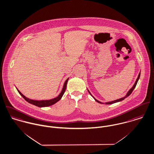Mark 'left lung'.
I'll use <instances>...</instances> for the list:
<instances>
[{
  "mask_svg": "<svg viewBox=\"0 0 154 154\" xmlns=\"http://www.w3.org/2000/svg\"><path fill=\"white\" fill-rule=\"evenodd\" d=\"M140 73H139V75H138V78H137V80H136V81H135V84H134V85H133V86L128 91V92H127V94H126V95H125V96H124L123 98H120V99H116V100H112V101H110V102H105V104L106 105H109V104H112V103H116V102H120V101H122V100H123L124 99H125V98H127L128 96H129L131 94V93L132 92V91H134V89H135V86H136V85H137V84L138 83V80H139V79H140ZM88 91L89 92V94L93 97V98L98 103H102V104H103V103H102V102H100V101H99L98 100H97V99H95V98H94L93 96H92V95L91 94V93L89 92V91L88 89Z\"/></svg>",
  "mask_w": 154,
  "mask_h": 154,
  "instance_id": "1",
  "label": "left lung"
}]
</instances>
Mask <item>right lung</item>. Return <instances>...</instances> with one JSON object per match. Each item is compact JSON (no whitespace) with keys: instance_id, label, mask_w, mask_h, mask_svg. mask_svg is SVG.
Instances as JSON below:
<instances>
[{"instance_id":"1","label":"right lung","mask_w":154,"mask_h":154,"mask_svg":"<svg viewBox=\"0 0 154 154\" xmlns=\"http://www.w3.org/2000/svg\"><path fill=\"white\" fill-rule=\"evenodd\" d=\"M68 79H69V78L64 82L63 88H62V89L60 93L59 94V95L57 97H56V98H53V99H49V100H34V99H29V98L26 97L25 96H24L17 88L16 89H17L18 92L19 93V94L29 103H31V104H32L33 105H35L36 106L41 107V108H42V107H47V106H51V105L56 103V102H57L62 98V96L64 94V92H65V90H66V85H67V82H68Z\"/></svg>"}]
</instances>
